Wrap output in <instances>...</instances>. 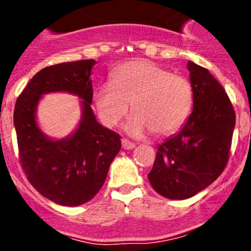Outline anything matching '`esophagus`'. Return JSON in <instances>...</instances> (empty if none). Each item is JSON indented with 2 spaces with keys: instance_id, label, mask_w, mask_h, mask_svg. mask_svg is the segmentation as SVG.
Listing matches in <instances>:
<instances>
[{
  "instance_id": "esophagus-1",
  "label": "esophagus",
  "mask_w": 251,
  "mask_h": 251,
  "mask_svg": "<svg viewBox=\"0 0 251 251\" xmlns=\"http://www.w3.org/2000/svg\"><path fill=\"white\" fill-rule=\"evenodd\" d=\"M122 146L124 150H132V149H134L135 145H134V143L129 142V140L124 138V139H122Z\"/></svg>"
}]
</instances>
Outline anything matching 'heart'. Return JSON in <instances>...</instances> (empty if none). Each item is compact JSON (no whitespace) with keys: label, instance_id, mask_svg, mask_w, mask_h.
I'll return each mask as SVG.
<instances>
[{"label":"heart","instance_id":"obj_1","mask_svg":"<svg viewBox=\"0 0 251 251\" xmlns=\"http://www.w3.org/2000/svg\"><path fill=\"white\" fill-rule=\"evenodd\" d=\"M131 102L133 113L125 124L128 134L153 131L168 135L185 124L192 109V88L185 77L171 74L153 62L138 60L124 63L101 83L94 94V106L108 127L119 124Z\"/></svg>","mask_w":251,"mask_h":251}]
</instances>
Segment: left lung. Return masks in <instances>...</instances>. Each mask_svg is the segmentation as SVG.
<instances>
[{
  "mask_svg": "<svg viewBox=\"0 0 251 251\" xmlns=\"http://www.w3.org/2000/svg\"><path fill=\"white\" fill-rule=\"evenodd\" d=\"M194 107L177 134L159 145L148 175L169 200H186L220 177L229 159L235 111L221 83L206 68L188 61Z\"/></svg>",
  "mask_w": 251,
  "mask_h": 251,
  "instance_id": "8db88e82",
  "label": "left lung"
}]
</instances>
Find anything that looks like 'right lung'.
Here are the masks:
<instances>
[{"label":"right lung","instance_id":"1","mask_svg":"<svg viewBox=\"0 0 251 251\" xmlns=\"http://www.w3.org/2000/svg\"><path fill=\"white\" fill-rule=\"evenodd\" d=\"M96 63L93 59L80 60L43 68L16 100L14 127L22 169L43 197L60 205L77 206L91 201L122 148L120 135L100 125L92 111L91 75ZM57 91L82 99L76 129L61 140L46 135L36 119L42 97Z\"/></svg>","mask_w":251,"mask_h":251}]
</instances>
